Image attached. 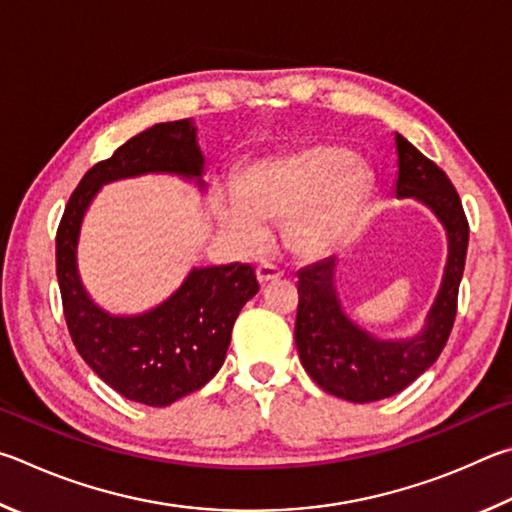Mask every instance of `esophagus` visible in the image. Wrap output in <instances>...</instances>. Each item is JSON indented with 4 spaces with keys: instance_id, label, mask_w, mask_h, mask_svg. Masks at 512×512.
<instances>
[{
    "instance_id": "34e87169",
    "label": "esophagus",
    "mask_w": 512,
    "mask_h": 512,
    "mask_svg": "<svg viewBox=\"0 0 512 512\" xmlns=\"http://www.w3.org/2000/svg\"><path fill=\"white\" fill-rule=\"evenodd\" d=\"M281 276H283V272H281L276 265L263 263V265L256 267V279H258V283H261V285L270 283V281H276V279H281Z\"/></svg>"
}]
</instances>
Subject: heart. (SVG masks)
Listing matches in <instances>:
<instances>
[{"label":"heart","mask_w":512,"mask_h":512,"mask_svg":"<svg viewBox=\"0 0 512 512\" xmlns=\"http://www.w3.org/2000/svg\"><path fill=\"white\" fill-rule=\"evenodd\" d=\"M369 184V170L346 150L308 146L249 166L238 177V195L218 200V218L240 251L265 245V222H285V242L297 254H317L360 211Z\"/></svg>","instance_id":"b5f03b06"}]
</instances>
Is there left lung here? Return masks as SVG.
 <instances>
[{
    "label": "left lung",
    "mask_w": 512,
    "mask_h": 512,
    "mask_svg": "<svg viewBox=\"0 0 512 512\" xmlns=\"http://www.w3.org/2000/svg\"><path fill=\"white\" fill-rule=\"evenodd\" d=\"M396 197H414L436 213L450 242L445 276L425 328L411 339H378L355 326L335 292V256L299 272V308L294 342L303 369L321 389L348 402H375L409 387L432 366L456 319L459 285L468 254V218L461 197L441 168L396 134Z\"/></svg>",
    "instance_id": "8db88e82"
}]
</instances>
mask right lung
Returning <instances> with one entry per match:
<instances>
[{
    "label": "right lung",
    "instance_id": "1",
    "mask_svg": "<svg viewBox=\"0 0 512 512\" xmlns=\"http://www.w3.org/2000/svg\"><path fill=\"white\" fill-rule=\"evenodd\" d=\"M202 170L193 121L157 123L87 170L58 224L56 274L71 342L105 384L148 407L173 405L220 371L236 317L258 292L256 272L249 263L200 267L161 306L114 317L98 308L80 283V222L98 188L114 179L175 173L204 186Z\"/></svg>",
    "mask_w": 512,
    "mask_h": 512
}]
</instances>
